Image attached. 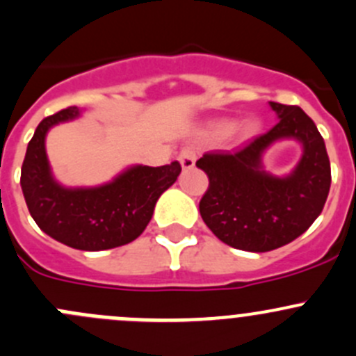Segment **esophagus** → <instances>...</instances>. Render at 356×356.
Wrapping results in <instances>:
<instances>
[{
  "label": "esophagus",
  "mask_w": 356,
  "mask_h": 356,
  "mask_svg": "<svg viewBox=\"0 0 356 356\" xmlns=\"http://www.w3.org/2000/svg\"><path fill=\"white\" fill-rule=\"evenodd\" d=\"M179 161H181V165H182V168H184V170H189V168L195 167L196 153L193 152L191 148H184L181 152V155H179Z\"/></svg>",
  "instance_id": "34e87169"
}]
</instances>
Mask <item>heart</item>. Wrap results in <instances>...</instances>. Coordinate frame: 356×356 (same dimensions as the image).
I'll return each instance as SVG.
<instances>
[{
    "mask_svg": "<svg viewBox=\"0 0 356 356\" xmlns=\"http://www.w3.org/2000/svg\"><path fill=\"white\" fill-rule=\"evenodd\" d=\"M232 129H234V124H232V122H220V124H217L213 127V132L217 136H227L229 132L232 131ZM243 132H248L250 131V125H243V129H241Z\"/></svg>",
    "mask_w": 356,
    "mask_h": 356,
    "instance_id": "1",
    "label": "heart"
}]
</instances>
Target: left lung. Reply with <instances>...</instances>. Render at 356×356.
Instances as JSON below:
<instances>
[{"mask_svg": "<svg viewBox=\"0 0 356 356\" xmlns=\"http://www.w3.org/2000/svg\"><path fill=\"white\" fill-rule=\"evenodd\" d=\"M277 124L234 152L204 153L196 167L210 179L200 201L204 224L225 245L264 253L294 241L321 215L331 188V163L317 125L300 106L268 103ZM291 138L304 148L288 176L264 170V152Z\"/></svg>", "mask_w": 356, "mask_h": 356, "instance_id": "1", "label": "left lung"}]
</instances>
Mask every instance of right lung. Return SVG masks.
I'll list each match as a JSON object with an SVG mask.
<instances>
[{
  "mask_svg": "<svg viewBox=\"0 0 356 356\" xmlns=\"http://www.w3.org/2000/svg\"><path fill=\"white\" fill-rule=\"evenodd\" d=\"M81 117L70 106L46 117L29 141L20 186L35 224L49 238L82 251H102L134 241L153 217L158 198L181 174V163L132 165L95 188H67L51 172L46 155L49 129Z\"/></svg>",
  "mask_w": 356,
  "mask_h": 356,
  "instance_id": "add662e5",
  "label": "right lung"
}]
</instances>
